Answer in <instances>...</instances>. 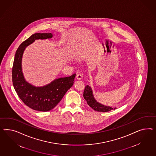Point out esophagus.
<instances>
[{
    "label": "esophagus",
    "instance_id": "esophagus-1",
    "mask_svg": "<svg viewBox=\"0 0 156 156\" xmlns=\"http://www.w3.org/2000/svg\"><path fill=\"white\" fill-rule=\"evenodd\" d=\"M82 77H83V76H82V74H76V78L77 79V80H82Z\"/></svg>",
    "mask_w": 156,
    "mask_h": 156
}]
</instances>
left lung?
<instances>
[{"mask_svg": "<svg viewBox=\"0 0 156 156\" xmlns=\"http://www.w3.org/2000/svg\"><path fill=\"white\" fill-rule=\"evenodd\" d=\"M83 97L88 105L93 110L98 112H108L111 110H115L116 108H112L109 106L103 105L95 99L93 95V90L89 85L86 86L83 92Z\"/></svg>", "mask_w": 156, "mask_h": 156, "instance_id": "1", "label": "left lung"}]
</instances>
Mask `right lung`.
Listing matches in <instances>:
<instances>
[{"instance_id": "right-lung-1", "label": "right lung", "mask_w": 156, "mask_h": 156, "mask_svg": "<svg viewBox=\"0 0 156 156\" xmlns=\"http://www.w3.org/2000/svg\"><path fill=\"white\" fill-rule=\"evenodd\" d=\"M51 33L32 34L22 42L16 51L12 70L13 86L25 105L36 111L46 112L52 110L61 101L74 83L76 74L59 78L42 87H36L26 81L22 72L21 60L25 48L38 39L51 38Z\"/></svg>"}]
</instances>
